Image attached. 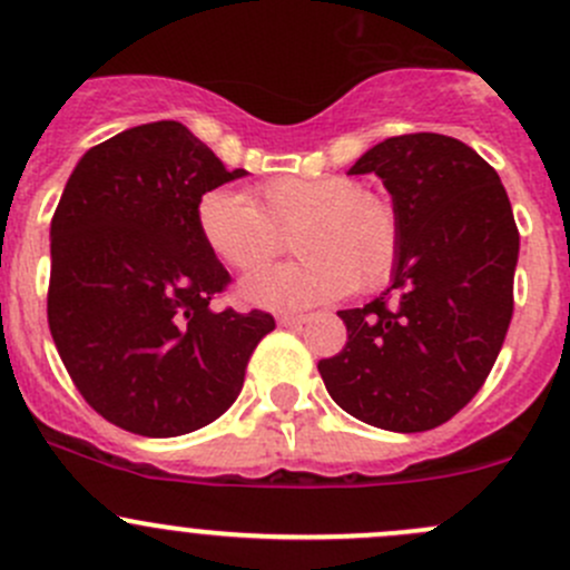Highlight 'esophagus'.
Wrapping results in <instances>:
<instances>
[{
  "instance_id": "esophagus-1",
  "label": "esophagus",
  "mask_w": 570,
  "mask_h": 570,
  "mask_svg": "<svg viewBox=\"0 0 570 570\" xmlns=\"http://www.w3.org/2000/svg\"><path fill=\"white\" fill-rule=\"evenodd\" d=\"M303 322H308L306 314H281L278 317V325H284V327H297V325H303Z\"/></svg>"
}]
</instances>
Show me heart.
<instances>
[{"label":"heart","instance_id":"heart-1","mask_svg":"<svg viewBox=\"0 0 570 570\" xmlns=\"http://www.w3.org/2000/svg\"><path fill=\"white\" fill-rule=\"evenodd\" d=\"M250 198L215 187L195 206L200 239L234 273H262L292 234L301 258L250 278L243 286L248 303L306 308L392 281L402 226L386 195L350 176H273L258 181Z\"/></svg>","mask_w":570,"mask_h":570}]
</instances>
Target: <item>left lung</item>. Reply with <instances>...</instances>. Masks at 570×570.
I'll list each match as a JSON object with an SVG mask.
<instances>
[{
  "label": "left lung",
  "mask_w": 570,
  "mask_h": 570,
  "mask_svg": "<svg viewBox=\"0 0 570 570\" xmlns=\"http://www.w3.org/2000/svg\"><path fill=\"white\" fill-rule=\"evenodd\" d=\"M350 174L383 178L402 248L392 286L338 312L347 344L317 370L350 416L424 433L469 405L497 364L513 320L519 228L497 170L455 137H389Z\"/></svg>",
  "instance_id": "8db88e82"
}]
</instances>
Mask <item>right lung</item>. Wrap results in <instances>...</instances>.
<instances>
[{"mask_svg": "<svg viewBox=\"0 0 570 570\" xmlns=\"http://www.w3.org/2000/svg\"><path fill=\"white\" fill-rule=\"evenodd\" d=\"M245 176L176 120L90 148L51 217L46 314L77 392L148 439L215 422L243 389L273 314L209 306L232 275L204 245L195 206Z\"/></svg>", "mask_w": 570, "mask_h": 570, "instance_id": "add662e5", "label": "right lung"}]
</instances>
